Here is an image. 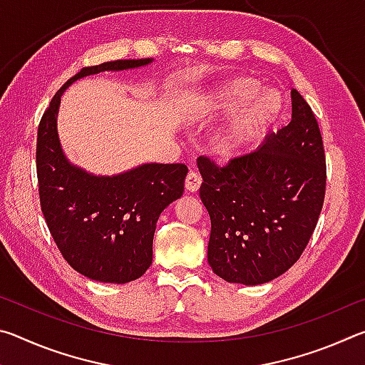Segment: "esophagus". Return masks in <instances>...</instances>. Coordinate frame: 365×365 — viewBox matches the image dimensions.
I'll return each instance as SVG.
<instances>
[{
    "label": "esophagus",
    "mask_w": 365,
    "mask_h": 365,
    "mask_svg": "<svg viewBox=\"0 0 365 365\" xmlns=\"http://www.w3.org/2000/svg\"><path fill=\"white\" fill-rule=\"evenodd\" d=\"M201 182H202L201 175L197 174V172L190 170L187 178H185V187H187V190L191 191V193H195V191H197V188L201 187Z\"/></svg>",
    "instance_id": "obj_1"
}]
</instances>
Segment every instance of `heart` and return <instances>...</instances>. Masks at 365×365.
<instances>
[{
	"instance_id": "b5f03b06",
	"label": "heart",
	"mask_w": 365,
	"mask_h": 365,
	"mask_svg": "<svg viewBox=\"0 0 365 365\" xmlns=\"http://www.w3.org/2000/svg\"><path fill=\"white\" fill-rule=\"evenodd\" d=\"M282 103V98L274 90H261L257 78L238 76L196 96L193 113L212 115L239 108L214 140L215 150L222 154H232L267 130L280 113Z\"/></svg>"
}]
</instances>
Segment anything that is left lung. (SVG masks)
Segmentation results:
<instances>
[{
    "instance_id": "obj_1",
    "label": "left lung",
    "mask_w": 365,
    "mask_h": 365,
    "mask_svg": "<svg viewBox=\"0 0 365 365\" xmlns=\"http://www.w3.org/2000/svg\"><path fill=\"white\" fill-rule=\"evenodd\" d=\"M211 217L207 262L230 283L261 285L301 257L325 197V151L312 109L292 90V120L225 165L197 159Z\"/></svg>"
}]
</instances>
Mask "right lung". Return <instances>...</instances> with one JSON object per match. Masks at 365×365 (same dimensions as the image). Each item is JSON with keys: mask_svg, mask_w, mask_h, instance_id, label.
<instances>
[{"mask_svg": "<svg viewBox=\"0 0 365 365\" xmlns=\"http://www.w3.org/2000/svg\"><path fill=\"white\" fill-rule=\"evenodd\" d=\"M153 59H119L83 67L61 86L36 137L41 212L61 255L73 270L103 283L140 279L153 262L160 212L183 195L185 164H141L119 175H95L64 156L58 137L61 96L76 80L143 67Z\"/></svg>", "mask_w": 365, "mask_h": 365, "instance_id": "obj_1", "label": "right lung"}]
</instances>
